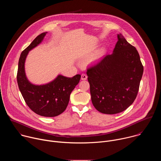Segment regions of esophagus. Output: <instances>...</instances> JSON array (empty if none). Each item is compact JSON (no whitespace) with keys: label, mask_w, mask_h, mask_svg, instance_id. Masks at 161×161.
<instances>
[{"label":"esophagus","mask_w":161,"mask_h":161,"mask_svg":"<svg viewBox=\"0 0 161 161\" xmlns=\"http://www.w3.org/2000/svg\"><path fill=\"white\" fill-rule=\"evenodd\" d=\"M81 79L82 80H86L87 79V75L86 74H82L81 76Z\"/></svg>","instance_id":"obj_1"}]
</instances>
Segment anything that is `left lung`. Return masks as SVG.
Returning <instances> with one entry per match:
<instances>
[{
    "mask_svg": "<svg viewBox=\"0 0 161 161\" xmlns=\"http://www.w3.org/2000/svg\"><path fill=\"white\" fill-rule=\"evenodd\" d=\"M113 53L104 56L87 70L91 100L104 114L125 110L135 100L143 73V66L136 48L121 34Z\"/></svg>",
    "mask_w": 161,
    "mask_h": 161,
    "instance_id": "left-lung-1",
    "label": "left lung"
}]
</instances>
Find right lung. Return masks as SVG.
<instances>
[{"mask_svg":"<svg viewBox=\"0 0 161 161\" xmlns=\"http://www.w3.org/2000/svg\"><path fill=\"white\" fill-rule=\"evenodd\" d=\"M47 32L37 36L23 51L18 62L17 82L20 92L28 106L39 115L53 117L63 113L69 101L70 94L78 84L81 75L68 78L58 75L53 81L42 85L32 83L27 78L25 63L29 52L41 44Z\"/></svg>","mask_w":161,"mask_h":161,"instance_id":"obj_1","label":"right lung"}]
</instances>
